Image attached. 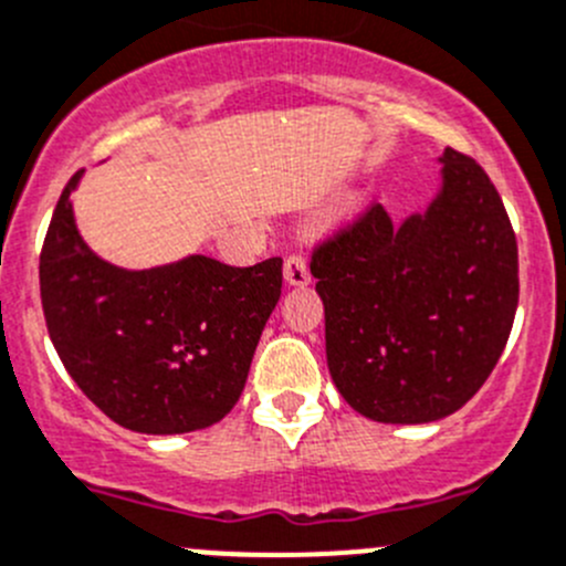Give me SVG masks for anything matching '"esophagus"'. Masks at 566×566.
Segmentation results:
<instances>
[{"instance_id": "1", "label": "esophagus", "mask_w": 566, "mask_h": 566, "mask_svg": "<svg viewBox=\"0 0 566 566\" xmlns=\"http://www.w3.org/2000/svg\"><path fill=\"white\" fill-rule=\"evenodd\" d=\"M284 282H287L290 287H304V284H310V265H306L304 256L290 254L287 260H284Z\"/></svg>"}]
</instances>
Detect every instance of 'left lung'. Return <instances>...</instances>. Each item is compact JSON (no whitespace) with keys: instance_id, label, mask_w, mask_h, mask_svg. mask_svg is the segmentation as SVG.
I'll use <instances>...</instances> for the list:
<instances>
[{"instance_id":"obj_1","label":"left lung","mask_w":566,"mask_h":566,"mask_svg":"<svg viewBox=\"0 0 566 566\" xmlns=\"http://www.w3.org/2000/svg\"><path fill=\"white\" fill-rule=\"evenodd\" d=\"M326 359L339 395L376 422H431L462 409L506 348L520 298L517 238L501 193L462 151L442 190L392 223L370 205L315 245Z\"/></svg>"}]
</instances>
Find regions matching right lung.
<instances>
[{
    "label": "right lung",
    "instance_id": "add662e5",
    "mask_svg": "<svg viewBox=\"0 0 566 566\" xmlns=\"http://www.w3.org/2000/svg\"><path fill=\"white\" fill-rule=\"evenodd\" d=\"M69 179L41 249L49 337L76 387L118 426L188 434L223 420L282 295V256L232 268L193 254L124 271L80 238Z\"/></svg>",
    "mask_w": 566,
    "mask_h": 566
}]
</instances>
